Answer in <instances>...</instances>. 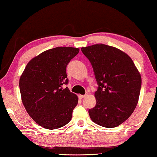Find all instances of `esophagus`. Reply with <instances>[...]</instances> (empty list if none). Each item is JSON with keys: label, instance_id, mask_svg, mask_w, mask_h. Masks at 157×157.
Masks as SVG:
<instances>
[{"label": "esophagus", "instance_id": "obj_1", "mask_svg": "<svg viewBox=\"0 0 157 157\" xmlns=\"http://www.w3.org/2000/svg\"><path fill=\"white\" fill-rule=\"evenodd\" d=\"M78 97H79V99H82V98H84L86 97V95H79Z\"/></svg>", "mask_w": 157, "mask_h": 157}]
</instances>
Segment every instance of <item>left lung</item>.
Masks as SVG:
<instances>
[{
  "mask_svg": "<svg viewBox=\"0 0 157 157\" xmlns=\"http://www.w3.org/2000/svg\"><path fill=\"white\" fill-rule=\"evenodd\" d=\"M94 68L98 88L96 105L89 110L93 122L113 128L125 121L139 101L141 76L132 58L120 49L99 44L82 47Z\"/></svg>",
  "mask_w": 157,
  "mask_h": 157,
  "instance_id": "8db88e82",
  "label": "left lung"
}]
</instances>
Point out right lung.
I'll return each instance as SVG.
<instances>
[{
  "mask_svg": "<svg viewBox=\"0 0 157 157\" xmlns=\"http://www.w3.org/2000/svg\"><path fill=\"white\" fill-rule=\"evenodd\" d=\"M79 48L57 47L33 58L19 79L23 106L34 122L44 128L55 129L72 118L78 98L63 84L68 83L66 68Z\"/></svg>",
  "mask_w": 157,
  "mask_h": 157,
  "instance_id": "1",
  "label": "right lung"
}]
</instances>
